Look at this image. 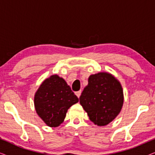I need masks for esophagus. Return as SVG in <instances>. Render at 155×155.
Returning <instances> with one entry per match:
<instances>
[{"label":"esophagus","mask_w":155,"mask_h":155,"mask_svg":"<svg viewBox=\"0 0 155 155\" xmlns=\"http://www.w3.org/2000/svg\"><path fill=\"white\" fill-rule=\"evenodd\" d=\"M81 93H82V91L80 90V91H78V92H75V94L77 95V97L79 98V97H80V95H81Z\"/></svg>","instance_id":"esophagus-1"}]
</instances>
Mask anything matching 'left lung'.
<instances>
[{
    "mask_svg": "<svg viewBox=\"0 0 155 155\" xmlns=\"http://www.w3.org/2000/svg\"><path fill=\"white\" fill-rule=\"evenodd\" d=\"M80 103L91 121L99 126L111 122L121 110L124 94L120 82L111 74L99 73L90 76Z\"/></svg>",
    "mask_w": 155,
    "mask_h": 155,
    "instance_id": "left-lung-1",
    "label": "left lung"
}]
</instances>
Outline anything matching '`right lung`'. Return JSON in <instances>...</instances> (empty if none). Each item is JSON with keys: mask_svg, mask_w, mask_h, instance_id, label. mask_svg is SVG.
Masks as SVG:
<instances>
[{"mask_svg": "<svg viewBox=\"0 0 155 155\" xmlns=\"http://www.w3.org/2000/svg\"><path fill=\"white\" fill-rule=\"evenodd\" d=\"M78 101L70 86L57 75L44 80L35 96L36 111L50 127L60 126L68 109Z\"/></svg>", "mask_w": 155, "mask_h": 155, "instance_id": "1", "label": "right lung"}]
</instances>
